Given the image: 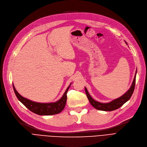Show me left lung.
Instances as JSON below:
<instances>
[{
	"label": "left lung",
	"mask_w": 147,
	"mask_h": 147,
	"mask_svg": "<svg viewBox=\"0 0 147 147\" xmlns=\"http://www.w3.org/2000/svg\"><path fill=\"white\" fill-rule=\"evenodd\" d=\"M125 43L127 44V43L125 42ZM137 73V69L136 71V73L134 78L133 79V81L132 82L131 86H130L129 89L125 93L123 94L122 96L119 97V98H117L116 99H114L113 100L108 102V103H102L97 102L92 98L90 94H89L88 91L86 89V87H85V93L87 96L89 102H90L91 105L93 106L94 108H95L96 110H101V111H111L118 109L119 108L122 107L125 103L127 102L130 98L133 93V91L134 90L135 87V84H136V76Z\"/></svg>",
	"instance_id": "obj_1"
}]
</instances>
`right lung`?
<instances>
[{"label": "right lung", "mask_w": 147, "mask_h": 147, "mask_svg": "<svg viewBox=\"0 0 147 147\" xmlns=\"http://www.w3.org/2000/svg\"><path fill=\"white\" fill-rule=\"evenodd\" d=\"M71 85V84L68 86V87L67 88L66 91H65L62 97L59 100L50 103H39L32 101L22 96L17 91V90H16L14 84H13L15 94L16 97H18L19 100L21 103H22L29 110L40 116L57 115V114L60 113L64 109L67 99V93Z\"/></svg>", "instance_id": "add662e5"}]
</instances>
